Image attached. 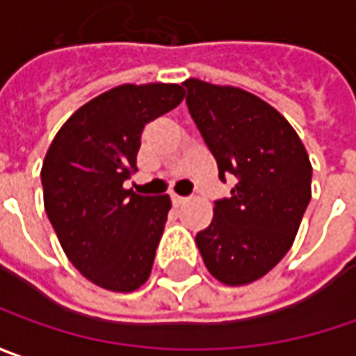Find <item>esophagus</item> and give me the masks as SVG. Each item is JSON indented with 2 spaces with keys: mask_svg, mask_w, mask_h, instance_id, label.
<instances>
[{
  "mask_svg": "<svg viewBox=\"0 0 356 356\" xmlns=\"http://www.w3.org/2000/svg\"><path fill=\"white\" fill-rule=\"evenodd\" d=\"M171 201H173V205H175V207H179V205H183V203L187 201V197H181V195L177 193H171Z\"/></svg>",
  "mask_w": 356,
  "mask_h": 356,
  "instance_id": "1",
  "label": "esophagus"
}]
</instances>
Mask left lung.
Segmentation results:
<instances>
[{
  "mask_svg": "<svg viewBox=\"0 0 356 356\" xmlns=\"http://www.w3.org/2000/svg\"><path fill=\"white\" fill-rule=\"evenodd\" d=\"M187 107L219 179H237L215 201L213 221L195 243L209 273L239 286L267 275L291 249L311 201L313 167L291 123L239 87L187 79Z\"/></svg>",
  "mask_w": 356,
  "mask_h": 356,
  "instance_id": "obj_1",
  "label": "left lung"
}]
</instances>
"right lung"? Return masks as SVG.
Here are the masks:
<instances>
[{
	"instance_id": "right-lung-1",
	"label": "right lung",
	"mask_w": 356,
	"mask_h": 356,
	"mask_svg": "<svg viewBox=\"0 0 356 356\" xmlns=\"http://www.w3.org/2000/svg\"><path fill=\"white\" fill-rule=\"evenodd\" d=\"M183 97L177 83L113 87L79 107L47 149L45 213L73 267L107 291L131 293L151 275L171 199L123 183L137 171L143 127Z\"/></svg>"
}]
</instances>
